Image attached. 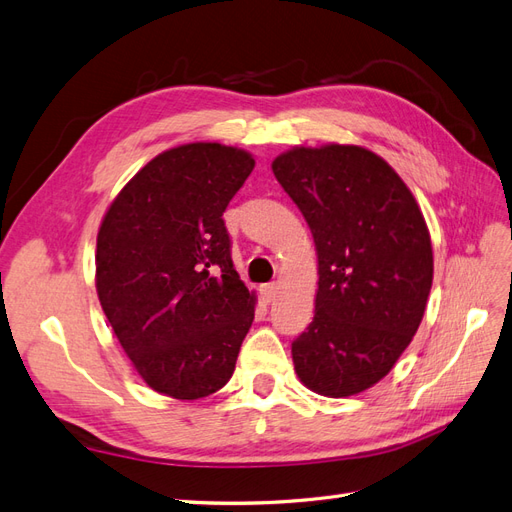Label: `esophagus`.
<instances>
[{
	"label": "esophagus",
	"instance_id": "34e87169",
	"mask_svg": "<svg viewBox=\"0 0 512 512\" xmlns=\"http://www.w3.org/2000/svg\"><path fill=\"white\" fill-rule=\"evenodd\" d=\"M277 290H280V286H277L275 282H271V284H265L260 288V294H262V301L265 303H271L273 299H275V294H277Z\"/></svg>",
	"mask_w": 512,
	"mask_h": 512
}]
</instances>
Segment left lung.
<instances>
[{
  "instance_id": "8db88e82",
  "label": "left lung",
  "mask_w": 512,
  "mask_h": 512,
  "mask_svg": "<svg viewBox=\"0 0 512 512\" xmlns=\"http://www.w3.org/2000/svg\"><path fill=\"white\" fill-rule=\"evenodd\" d=\"M271 168L318 252L316 312L292 342L294 369L318 395H356L389 374L423 320L433 280L425 218L363 147H294Z\"/></svg>"
}]
</instances>
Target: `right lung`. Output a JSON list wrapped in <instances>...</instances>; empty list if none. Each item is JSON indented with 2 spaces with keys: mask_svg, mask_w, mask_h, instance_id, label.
I'll return each instance as SVG.
<instances>
[{
  "mask_svg": "<svg viewBox=\"0 0 512 512\" xmlns=\"http://www.w3.org/2000/svg\"><path fill=\"white\" fill-rule=\"evenodd\" d=\"M254 164L220 143L168 149L102 220L100 305L138 376L162 395L207 397L235 371L256 297L232 265L222 215Z\"/></svg>",
  "mask_w": 512,
  "mask_h": 512,
  "instance_id": "right-lung-1",
  "label": "right lung"
}]
</instances>
